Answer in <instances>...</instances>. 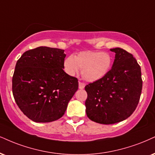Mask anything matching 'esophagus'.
I'll return each mask as SVG.
<instances>
[{
    "label": "esophagus",
    "mask_w": 155,
    "mask_h": 155,
    "mask_svg": "<svg viewBox=\"0 0 155 155\" xmlns=\"http://www.w3.org/2000/svg\"><path fill=\"white\" fill-rule=\"evenodd\" d=\"M85 84L84 83H81V82H79V88L80 89H84L85 88Z\"/></svg>",
    "instance_id": "obj_1"
}]
</instances>
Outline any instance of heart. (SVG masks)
Wrapping results in <instances>:
<instances>
[{"label":"heart","mask_w":155,"mask_h":155,"mask_svg":"<svg viewBox=\"0 0 155 155\" xmlns=\"http://www.w3.org/2000/svg\"><path fill=\"white\" fill-rule=\"evenodd\" d=\"M112 57L106 51H83L64 60L63 66L67 74L74 76L82 69V77L89 83L102 79L109 72Z\"/></svg>","instance_id":"b5f03b06"}]
</instances>
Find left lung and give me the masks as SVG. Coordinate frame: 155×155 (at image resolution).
Instances as JSON below:
<instances>
[{
	"instance_id": "obj_1",
	"label": "left lung",
	"mask_w": 155,
	"mask_h": 155,
	"mask_svg": "<svg viewBox=\"0 0 155 155\" xmlns=\"http://www.w3.org/2000/svg\"><path fill=\"white\" fill-rule=\"evenodd\" d=\"M111 70L102 79L85 87V111L91 121L112 124L129 117L136 109L142 89L141 68L133 55L116 47Z\"/></svg>"
}]
</instances>
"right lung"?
I'll return each instance as SVG.
<instances>
[{"mask_svg":"<svg viewBox=\"0 0 155 155\" xmlns=\"http://www.w3.org/2000/svg\"><path fill=\"white\" fill-rule=\"evenodd\" d=\"M65 57L62 49L39 47L25 51L17 61L13 95L18 108L33 121L60 118L78 91L77 78L63 70Z\"/></svg>","mask_w":155,"mask_h":155,"instance_id":"obj_1","label":"right lung"}]
</instances>
